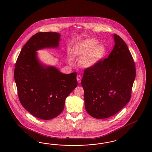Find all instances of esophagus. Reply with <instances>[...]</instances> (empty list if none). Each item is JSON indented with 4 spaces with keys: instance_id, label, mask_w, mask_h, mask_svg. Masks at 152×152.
I'll use <instances>...</instances> for the list:
<instances>
[{
    "instance_id": "34e87169",
    "label": "esophagus",
    "mask_w": 152,
    "mask_h": 152,
    "mask_svg": "<svg viewBox=\"0 0 152 152\" xmlns=\"http://www.w3.org/2000/svg\"><path fill=\"white\" fill-rule=\"evenodd\" d=\"M77 82H78V83H79V84H80V83H81V76L80 75H78L77 76Z\"/></svg>"
}]
</instances>
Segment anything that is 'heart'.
I'll return each mask as SVG.
<instances>
[{
    "label": "heart",
    "instance_id": "heart-1",
    "mask_svg": "<svg viewBox=\"0 0 152 152\" xmlns=\"http://www.w3.org/2000/svg\"><path fill=\"white\" fill-rule=\"evenodd\" d=\"M73 53L76 56L83 57L81 61V65L85 68H92L97 66L101 61L106 53V49L102 45H98L94 39H85L76 44L73 48ZM72 64V58L68 59Z\"/></svg>",
    "mask_w": 152,
    "mask_h": 152
}]
</instances>
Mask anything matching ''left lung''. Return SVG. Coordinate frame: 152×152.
Masks as SVG:
<instances>
[{
	"label": "left lung",
	"instance_id": "left-lung-1",
	"mask_svg": "<svg viewBox=\"0 0 152 152\" xmlns=\"http://www.w3.org/2000/svg\"><path fill=\"white\" fill-rule=\"evenodd\" d=\"M115 45L108 58L84 70L81 85L87 113L96 119L115 115L129 101L136 68L127 45L114 34Z\"/></svg>",
	"mask_w": 152,
	"mask_h": 152
}]
</instances>
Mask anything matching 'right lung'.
<instances>
[{"label": "right lung", "mask_w": 152, "mask_h": 152, "mask_svg": "<svg viewBox=\"0 0 152 152\" xmlns=\"http://www.w3.org/2000/svg\"><path fill=\"white\" fill-rule=\"evenodd\" d=\"M61 40L56 32H39L25 44L16 61L14 78L20 102L32 115L50 120L59 115L65 101L77 86L76 72L64 74L54 66L43 64L37 51L57 48Z\"/></svg>", "instance_id": "obj_1"}]
</instances>
